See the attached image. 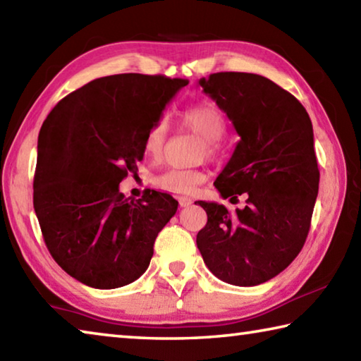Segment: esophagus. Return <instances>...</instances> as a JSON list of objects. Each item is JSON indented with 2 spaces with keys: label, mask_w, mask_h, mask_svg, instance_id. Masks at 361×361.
<instances>
[{
  "label": "esophagus",
  "mask_w": 361,
  "mask_h": 361,
  "mask_svg": "<svg viewBox=\"0 0 361 361\" xmlns=\"http://www.w3.org/2000/svg\"><path fill=\"white\" fill-rule=\"evenodd\" d=\"M178 204H180V207H189V205L192 204V200L188 199V197H180L178 199Z\"/></svg>",
  "instance_id": "1"
}]
</instances>
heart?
Here are the masks:
<instances>
[{
  "instance_id": "heart-1",
  "label": "heart",
  "mask_w": 361,
  "mask_h": 361,
  "mask_svg": "<svg viewBox=\"0 0 361 361\" xmlns=\"http://www.w3.org/2000/svg\"><path fill=\"white\" fill-rule=\"evenodd\" d=\"M181 122L186 129L197 133L204 138V152L209 157H216L221 149L219 140L224 137L228 122H226L221 109L213 103H199L189 106L181 113ZM167 138V122L164 119L156 121L145 137V152L151 159H157L162 154ZM205 180L200 170L188 169H167L156 176V185L164 191L172 194H189Z\"/></svg>"
}]
</instances>
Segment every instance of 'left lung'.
Instances as JSON below:
<instances>
[{
    "label": "left lung",
    "instance_id": "1",
    "mask_svg": "<svg viewBox=\"0 0 361 361\" xmlns=\"http://www.w3.org/2000/svg\"><path fill=\"white\" fill-rule=\"evenodd\" d=\"M199 85L228 114L240 135L215 188L234 204L199 205L207 224L197 248L213 276L255 286L279 276L304 247L319 194L320 172L312 122L296 97L264 76L223 71Z\"/></svg>",
    "mask_w": 361,
    "mask_h": 361
}]
</instances>
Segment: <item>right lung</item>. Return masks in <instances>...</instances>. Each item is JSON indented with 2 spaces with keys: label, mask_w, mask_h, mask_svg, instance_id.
Listing matches in <instances>:
<instances>
[{
  "label": "right lung",
  "mask_w": 361,
  "mask_h": 361,
  "mask_svg": "<svg viewBox=\"0 0 361 361\" xmlns=\"http://www.w3.org/2000/svg\"><path fill=\"white\" fill-rule=\"evenodd\" d=\"M186 84L138 73L99 78L60 100L42 122L33 207L49 253L81 283L119 288L148 269L178 202L151 189L126 199L119 183L137 173L146 133Z\"/></svg>",
  "instance_id": "right-lung-1"
}]
</instances>
